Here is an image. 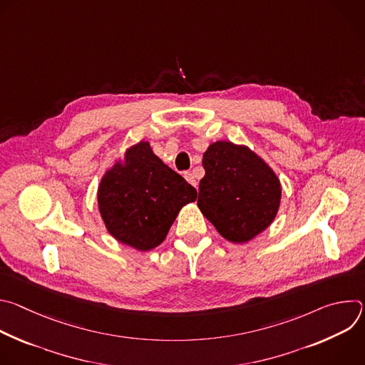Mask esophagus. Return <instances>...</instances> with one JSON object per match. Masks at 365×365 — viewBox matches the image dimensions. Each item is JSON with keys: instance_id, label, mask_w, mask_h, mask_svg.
<instances>
[{"instance_id": "1", "label": "esophagus", "mask_w": 365, "mask_h": 365, "mask_svg": "<svg viewBox=\"0 0 365 365\" xmlns=\"http://www.w3.org/2000/svg\"><path fill=\"white\" fill-rule=\"evenodd\" d=\"M185 179H186L192 186H195V187L197 186V180H196V178H195V175H193L192 172H186V173H185Z\"/></svg>"}]
</instances>
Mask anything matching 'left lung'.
Returning a JSON list of instances; mask_svg holds the SVG:
<instances>
[{"mask_svg":"<svg viewBox=\"0 0 365 365\" xmlns=\"http://www.w3.org/2000/svg\"><path fill=\"white\" fill-rule=\"evenodd\" d=\"M197 206L217 231L232 242H247L274 220L282 187L274 172L244 145L217 141L202 160Z\"/></svg>","mask_w":365,"mask_h":365,"instance_id":"8db88e82","label":"left lung"}]
</instances>
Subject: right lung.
Here are the masks:
<instances>
[{"instance_id":"right-lung-1","label":"right lung","mask_w":365,"mask_h":365,"mask_svg":"<svg viewBox=\"0 0 365 365\" xmlns=\"http://www.w3.org/2000/svg\"><path fill=\"white\" fill-rule=\"evenodd\" d=\"M196 195L192 185L141 141L127 150L124 163H117L102 178L98 205L114 238L147 251L163 242L180 207Z\"/></svg>"}]
</instances>
